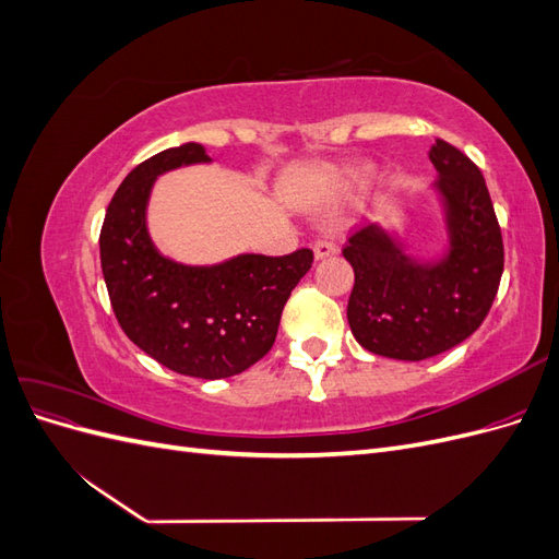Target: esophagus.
<instances>
[{"label":"esophagus","instance_id":"obj_1","mask_svg":"<svg viewBox=\"0 0 559 559\" xmlns=\"http://www.w3.org/2000/svg\"><path fill=\"white\" fill-rule=\"evenodd\" d=\"M312 249H314V257L317 259H326V257H331V253H335V242L331 240V238H326V235H321V238H317L314 242H312Z\"/></svg>","mask_w":559,"mask_h":559}]
</instances>
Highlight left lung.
Returning a JSON list of instances; mask_svg holds the SVG:
<instances>
[{"mask_svg": "<svg viewBox=\"0 0 559 559\" xmlns=\"http://www.w3.org/2000/svg\"><path fill=\"white\" fill-rule=\"evenodd\" d=\"M429 158L448 205V259L429 267L413 263L376 226L352 233L343 249L354 267L347 302L354 337L368 352L401 361L436 357L478 331L503 273L501 228L478 165L443 140Z\"/></svg>", "mask_w": 559, "mask_h": 559, "instance_id": "8db88e82", "label": "left lung"}]
</instances>
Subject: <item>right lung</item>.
<instances>
[{
  "label": "right lung",
  "mask_w": 559,
  "mask_h": 559,
  "mask_svg": "<svg viewBox=\"0 0 559 559\" xmlns=\"http://www.w3.org/2000/svg\"><path fill=\"white\" fill-rule=\"evenodd\" d=\"M207 160L205 148L191 142L134 167L107 207L99 261L114 314L134 345L175 373L222 380L273 347L282 310L314 253H247L212 267L160 257L144 222L151 183L173 167Z\"/></svg>",
  "instance_id": "add662e5"
}]
</instances>
